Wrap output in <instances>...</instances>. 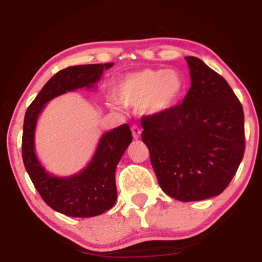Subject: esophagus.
Instances as JSON below:
<instances>
[{
    "mask_svg": "<svg viewBox=\"0 0 262 262\" xmlns=\"http://www.w3.org/2000/svg\"><path fill=\"white\" fill-rule=\"evenodd\" d=\"M131 131H132V136H134L135 139H138L139 137H141L142 130H141V127L137 126V125H134V126H131Z\"/></svg>",
    "mask_w": 262,
    "mask_h": 262,
    "instance_id": "1",
    "label": "esophagus"
}]
</instances>
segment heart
Instances as JSON below:
<instances>
[{"label": "heart", "instance_id": "heart-1", "mask_svg": "<svg viewBox=\"0 0 262 262\" xmlns=\"http://www.w3.org/2000/svg\"><path fill=\"white\" fill-rule=\"evenodd\" d=\"M184 87L178 71L144 69L121 78L114 88V96L123 105L143 103L148 112L160 113L175 105Z\"/></svg>", "mask_w": 262, "mask_h": 262}]
</instances>
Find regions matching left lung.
<instances>
[{"instance_id":"8db88e82","label":"left lung","mask_w":262,"mask_h":262,"mask_svg":"<svg viewBox=\"0 0 262 262\" xmlns=\"http://www.w3.org/2000/svg\"><path fill=\"white\" fill-rule=\"evenodd\" d=\"M191 88L184 101L142 117V141L160 187L180 202L221 194L243 159L245 114L228 82L196 57H186Z\"/></svg>"}]
</instances>
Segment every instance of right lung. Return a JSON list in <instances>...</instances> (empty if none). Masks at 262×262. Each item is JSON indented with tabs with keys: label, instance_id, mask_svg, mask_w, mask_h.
Here are the masks:
<instances>
[{
	"label": "right lung",
	"instance_id": "obj_1",
	"mask_svg": "<svg viewBox=\"0 0 262 262\" xmlns=\"http://www.w3.org/2000/svg\"><path fill=\"white\" fill-rule=\"evenodd\" d=\"M112 66L113 63L87 64L58 71L42 87L25 114L21 146L25 168L42 200L66 216L94 217L112 209L117 200L116 168L132 142L130 126L124 124L103 134L92 161L80 173L57 178L49 174L35 156V124L46 102L77 88L94 87L102 71Z\"/></svg>",
	"mask_w": 262,
	"mask_h": 262
}]
</instances>
